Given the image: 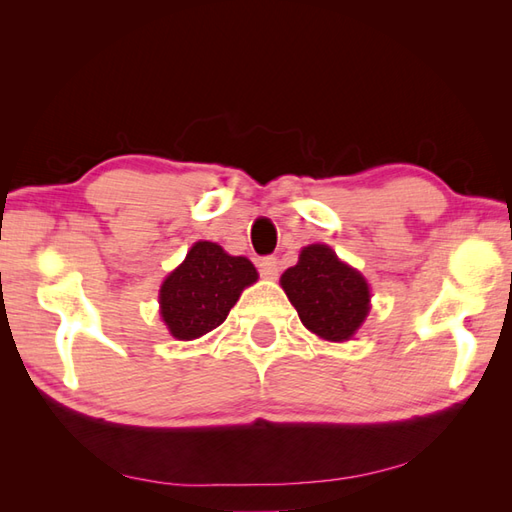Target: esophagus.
Wrapping results in <instances>:
<instances>
[{
	"mask_svg": "<svg viewBox=\"0 0 512 512\" xmlns=\"http://www.w3.org/2000/svg\"><path fill=\"white\" fill-rule=\"evenodd\" d=\"M259 275L264 279H277L279 275V262L277 257H264L259 259Z\"/></svg>",
	"mask_w": 512,
	"mask_h": 512,
	"instance_id": "obj_1",
	"label": "esophagus"
}]
</instances>
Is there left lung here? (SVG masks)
Returning a JSON list of instances; mask_svg holds the SVG:
<instances>
[{
    "label": "left lung",
    "mask_w": 512,
    "mask_h": 512,
    "mask_svg": "<svg viewBox=\"0 0 512 512\" xmlns=\"http://www.w3.org/2000/svg\"><path fill=\"white\" fill-rule=\"evenodd\" d=\"M281 288L301 323L323 341H350L369 312L365 277L325 244L303 248L297 266L281 275Z\"/></svg>",
    "instance_id": "8db88e82"
}]
</instances>
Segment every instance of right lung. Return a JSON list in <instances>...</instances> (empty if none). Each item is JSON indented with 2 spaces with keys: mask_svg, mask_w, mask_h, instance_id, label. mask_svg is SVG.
<instances>
[{
  "mask_svg": "<svg viewBox=\"0 0 512 512\" xmlns=\"http://www.w3.org/2000/svg\"><path fill=\"white\" fill-rule=\"evenodd\" d=\"M257 281L246 257L213 242H195L184 262L162 281L160 314L178 341L200 339L228 317L242 290Z\"/></svg>",
  "mask_w": 512,
  "mask_h": 512,
  "instance_id": "add662e5",
  "label": "right lung"
}]
</instances>
